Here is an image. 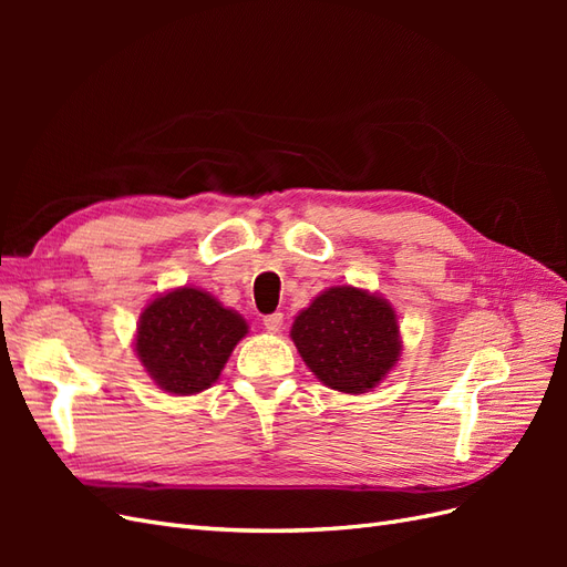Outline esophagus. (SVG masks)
Listing matches in <instances>:
<instances>
[{"label":"esophagus","instance_id":"34e87169","mask_svg":"<svg viewBox=\"0 0 567 567\" xmlns=\"http://www.w3.org/2000/svg\"><path fill=\"white\" fill-rule=\"evenodd\" d=\"M262 321H265V329L269 333H279L281 326H284V315L281 312H274V315H267Z\"/></svg>","mask_w":567,"mask_h":567}]
</instances>
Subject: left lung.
I'll use <instances>...</instances> for the list:
<instances>
[{
    "label": "left lung",
    "instance_id": "8db88e82",
    "mask_svg": "<svg viewBox=\"0 0 567 567\" xmlns=\"http://www.w3.org/2000/svg\"><path fill=\"white\" fill-rule=\"evenodd\" d=\"M302 362L331 390L362 394L379 385L402 354L392 305L354 286H333L290 329Z\"/></svg>",
    "mask_w": 567,
    "mask_h": 567
}]
</instances>
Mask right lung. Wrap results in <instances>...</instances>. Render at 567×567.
<instances>
[{"label": "right lung", "instance_id": "obj_1", "mask_svg": "<svg viewBox=\"0 0 567 567\" xmlns=\"http://www.w3.org/2000/svg\"><path fill=\"white\" fill-rule=\"evenodd\" d=\"M246 319L200 288L182 286L153 298L136 323L134 352L161 390L196 394L225 369Z\"/></svg>", "mask_w": 567, "mask_h": 567}]
</instances>
